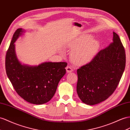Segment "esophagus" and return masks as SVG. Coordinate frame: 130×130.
<instances>
[{"mask_svg": "<svg viewBox=\"0 0 130 130\" xmlns=\"http://www.w3.org/2000/svg\"><path fill=\"white\" fill-rule=\"evenodd\" d=\"M66 70L68 73H70L73 71V68L71 66H67V67L66 68Z\"/></svg>", "mask_w": 130, "mask_h": 130, "instance_id": "1", "label": "esophagus"}]
</instances>
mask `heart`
I'll use <instances>...</instances> for the list:
<instances>
[{
  "mask_svg": "<svg viewBox=\"0 0 130 130\" xmlns=\"http://www.w3.org/2000/svg\"><path fill=\"white\" fill-rule=\"evenodd\" d=\"M72 49L71 58L77 64H86L92 60L97 53L99 43L97 40L92 39V36L86 35L81 36L68 45Z\"/></svg>",
  "mask_w": 130,
  "mask_h": 130,
  "instance_id": "b5f03b06",
  "label": "heart"
}]
</instances>
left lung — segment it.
<instances>
[{
  "label": "left lung",
  "instance_id": "1",
  "mask_svg": "<svg viewBox=\"0 0 130 130\" xmlns=\"http://www.w3.org/2000/svg\"><path fill=\"white\" fill-rule=\"evenodd\" d=\"M126 54L119 36L113 32L112 42L91 62L77 69V94L87 105L104 101L117 87L124 71Z\"/></svg>",
  "mask_w": 130,
  "mask_h": 130
}]
</instances>
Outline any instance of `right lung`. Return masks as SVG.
<instances>
[{
	"instance_id": "obj_1",
	"label": "right lung",
	"mask_w": 130,
	"mask_h": 130,
	"mask_svg": "<svg viewBox=\"0 0 130 130\" xmlns=\"http://www.w3.org/2000/svg\"><path fill=\"white\" fill-rule=\"evenodd\" d=\"M23 32L22 28H18L13 35L6 54V74L21 98L32 104H44L54 96L68 64L45 62L36 66L22 65L16 58L14 42Z\"/></svg>"
}]
</instances>
